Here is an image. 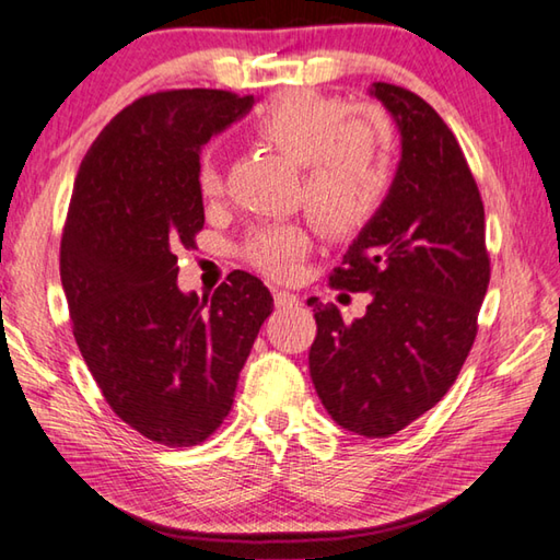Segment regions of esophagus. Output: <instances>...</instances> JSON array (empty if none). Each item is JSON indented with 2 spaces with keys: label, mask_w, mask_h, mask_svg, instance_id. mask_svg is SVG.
Instances as JSON below:
<instances>
[{
  "label": "esophagus",
  "mask_w": 560,
  "mask_h": 560,
  "mask_svg": "<svg viewBox=\"0 0 560 560\" xmlns=\"http://www.w3.org/2000/svg\"><path fill=\"white\" fill-rule=\"evenodd\" d=\"M272 300H275V307H278V310H290V307L300 305V298L292 295V292H288V290H275Z\"/></svg>",
  "instance_id": "esophagus-1"
}]
</instances>
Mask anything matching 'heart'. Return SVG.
<instances>
[{"mask_svg": "<svg viewBox=\"0 0 560 560\" xmlns=\"http://www.w3.org/2000/svg\"><path fill=\"white\" fill-rule=\"evenodd\" d=\"M250 132L262 144L302 166L300 201L329 238H349L366 229L388 201L396 179L390 127L374 115L349 113L339 97L295 91L275 97L253 117ZM203 199H215L223 174L213 154L196 166ZM310 248L302 223H275L253 231L243 258L268 278H290Z\"/></svg>", "mask_w": 560, "mask_h": 560, "instance_id": "heart-1", "label": "heart"}]
</instances>
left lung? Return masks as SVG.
Segmentation results:
<instances>
[{
  "mask_svg": "<svg viewBox=\"0 0 560 560\" xmlns=\"http://www.w3.org/2000/svg\"><path fill=\"white\" fill-rule=\"evenodd\" d=\"M400 130V162L381 213L349 245L329 285L371 292L366 315L315 307L310 376L341 428L388 438L443 398L477 337L489 285L485 206L455 135L423 97L374 83Z\"/></svg>",
  "mask_w": 560,
  "mask_h": 560,
  "instance_id": "1",
  "label": "left lung"
}]
</instances>
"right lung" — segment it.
Returning <instances> with one entry per match:
<instances>
[{"mask_svg": "<svg viewBox=\"0 0 560 560\" xmlns=\"http://www.w3.org/2000/svg\"><path fill=\"white\" fill-rule=\"evenodd\" d=\"M253 95L182 88L137 97L85 152L61 238L75 345L115 416L166 447H191L231 413L272 295L233 270L211 298L176 288V248L203 229L201 147Z\"/></svg>", "mask_w": 560, "mask_h": 560, "instance_id": "right-lung-1", "label": "right lung"}]
</instances>
